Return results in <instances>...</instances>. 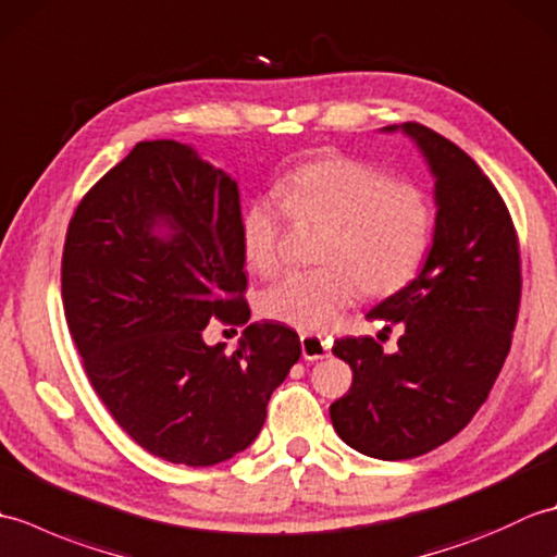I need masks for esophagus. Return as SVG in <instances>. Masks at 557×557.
<instances>
[{"label":"esophagus","instance_id":"1","mask_svg":"<svg viewBox=\"0 0 557 557\" xmlns=\"http://www.w3.org/2000/svg\"><path fill=\"white\" fill-rule=\"evenodd\" d=\"M330 351V342L323 335L315 333H301V354L306 361H315L327 357Z\"/></svg>","mask_w":557,"mask_h":557}]
</instances>
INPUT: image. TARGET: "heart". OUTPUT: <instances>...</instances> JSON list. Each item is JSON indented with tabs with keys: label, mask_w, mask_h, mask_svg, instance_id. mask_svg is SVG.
<instances>
[{
	"label": "heart",
	"mask_w": 557,
	"mask_h": 557,
	"mask_svg": "<svg viewBox=\"0 0 557 557\" xmlns=\"http://www.w3.org/2000/svg\"><path fill=\"white\" fill-rule=\"evenodd\" d=\"M275 200L258 198L242 218V251L258 275L282 265L285 215L325 224L315 258L260 294V313L301 330H323L361 289L387 299L419 275L433 239V203L419 184L389 180L373 164L327 156L299 164L275 184Z\"/></svg>",
	"instance_id": "b5f03b06"
}]
</instances>
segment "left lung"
I'll return each instance as SVG.
<instances>
[{
  "label": "left lung",
  "instance_id": "1",
  "mask_svg": "<svg viewBox=\"0 0 557 557\" xmlns=\"http://www.w3.org/2000/svg\"><path fill=\"white\" fill-rule=\"evenodd\" d=\"M435 174V234L423 270L377 304L371 321L401 323L395 354L373 337L335 339L351 369L330 419L349 447L375 459H411L474 419L512 345L522 260L510 210L479 164L429 126L407 122Z\"/></svg>",
  "mask_w": 557,
  "mask_h": 557
}]
</instances>
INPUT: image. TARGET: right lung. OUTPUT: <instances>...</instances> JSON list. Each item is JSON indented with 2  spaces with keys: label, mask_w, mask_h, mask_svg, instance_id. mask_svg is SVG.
Returning a JSON list of instances; mask_svg holds the SVG:
<instances>
[{
  "label": "right lung",
  "mask_w": 557,
  "mask_h": 557,
  "mask_svg": "<svg viewBox=\"0 0 557 557\" xmlns=\"http://www.w3.org/2000/svg\"><path fill=\"white\" fill-rule=\"evenodd\" d=\"M244 260L236 182L176 140H140L69 220L62 304L83 371L122 431L172 465L251 445L301 357L299 335L272 321L232 354L203 342L212 318L248 323Z\"/></svg>",
  "instance_id": "add662e5"
}]
</instances>
